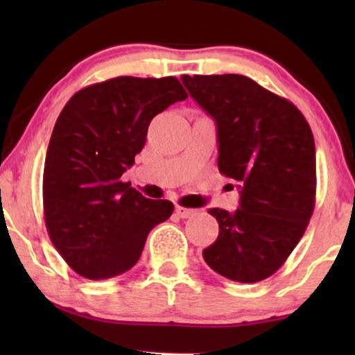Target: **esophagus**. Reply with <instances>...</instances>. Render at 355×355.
I'll list each match as a JSON object with an SVG mask.
<instances>
[{"instance_id":"34e87169","label":"esophagus","mask_w":355,"mask_h":355,"mask_svg":"<svg viewBox=\"0 0 355 355\" xmlns=\"http://www.w3.org/2000/svg\"><path fill=\"white\" fill-rule=\"evenodd\" d=\"M175 211H177V215H178V217H180V218L193 217V215L197 214V210H193V209H185V207H180V205L175 207Z\"/></svg>"}]
</instances>
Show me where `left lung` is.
Returning a JSON list of instances; mask_svg holds the SVG:
<instances>
[{"label": "left lung", "instance_id": "8db88e82", "mask_svg": "<svg viewBox=\"0 0 355 355\" xmlns=\"http://www.w3.org/2000/svg\"><path fill=\"white\" fill-rule=\"evenodd\" d=\"M217 125L218 170L239 183L235 211L210 209L218 237L211 270L252 284L275 274L302 239L315 205V144L294 103L243 75H183Z\"/></svg>", "mask_w": 355, "mask_h": 355}]
</instances>
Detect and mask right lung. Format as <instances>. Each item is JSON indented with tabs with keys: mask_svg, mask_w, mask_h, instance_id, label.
<instances>
[{
	"mask_svg": "<svg viewBox=\"0 0 355 355\" xmlns=\"http://www.w3.org/2000/svg\"><path fill=\"white\" fill-rule=\"evenodd\" d=\"M187 96L175 76H118L80 89L61 110L44 160V223L76 274H123L150 230L172 215V202L145 198L121 175L135 164L153 116Z\"/></svg>",
	"mask_w": 355,
	"mask_h": 355,
	"instance_id": "1",
	"label": "right lung"
}]
</instances>
